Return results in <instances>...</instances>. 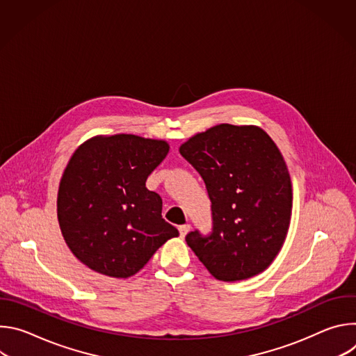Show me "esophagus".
<instances>
[{
  "mask_svg": "<svg viewBox=\"0 0 356 356\" xmlns=\"http://www.w3.org/2000/svg\"><path fill=\"white\" fill-rule=\"evenodd\" d=\"M190 231V225L188 224H184V225H180L179 227V232H180V236H186V234Z\"/></svg>",
  "mask_w": 356,
  "mask_h": 356,
  "instance_id": "34e87169",
  "label": "esophagus"
}]
</instances>
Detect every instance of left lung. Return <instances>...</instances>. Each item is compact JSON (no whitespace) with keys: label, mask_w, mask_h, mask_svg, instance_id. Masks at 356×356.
<instances>
[{"label":"left lung","mask_w":356,"mask_h":356,"mask_svg":"<svg viewBox=\"0 0 356 356\" xmlns=\"http://www.w3.org/2000/svg\"><path fill=\"white\" fill-rule=\"evenodd\" d=\"M180 155L204 180L211 201V232H188L187 245L218 280L264 272L286 239L293 204L275 142L258 127L221 124L190 138Z\"/></svg>","instance_id":"obj_1"}]
</instances>
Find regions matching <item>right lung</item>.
<instances>
[{
    "instance_id": "add662e5",
    "label": "right lung",
    "mask_w": 356,
    "mask_h": 356,
    "mask_svg": "<svg viewBox=\"0 0 356 356\" xmlns=\"http://www.w3.org/2000/svg\"><path fill=\"white\" fill-rule=\"evenodd\" d=\"M165 140L95 136L73 154L58 193V218L74 257L111 277L139 272L179 231L162 218V198L146 188L166 158Z\"/></svg>"
}]
</instances>
